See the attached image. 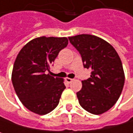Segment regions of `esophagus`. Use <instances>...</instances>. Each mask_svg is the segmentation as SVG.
<instances>
[{"label": "esophagus", "instance_id": "esophagus-1", "mask_svg": "<svg viewBox=\"0 0 133 133\" xmlns=\"http://www.w3.org/2000/svg\"><path fill=\"white\" fill-rule=\"evenodd\" d=\"M65 81L67 82L68 83H71L73 81V79H70V78H66V79H65Z\"/></svg>", "mask_w": 133, "mask_h": 133}]
</instances>
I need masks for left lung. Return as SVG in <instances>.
Masks as SVG:
<instances>
[{
	"instance_id": "8db88e82",
	"label": "left lung",
	"mask_w": 133,
	"mask_h": 133,
	"mask_svg": "<svg viewBox=\"0 0 133 133\" xmlns=\"http://www.w3.org/2000/svg\"><path fill=\"white\" fill-rule=\"evenodd\" d=\"M69 39L80 54L84 68L92 70L76 93L79 104L91 114H103L115 105L124 87L121 59L110 43L96 36L81 34Z\"/></svg>"
}]
</instances>
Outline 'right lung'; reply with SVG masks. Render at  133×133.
I'll list each match as a JSON object with an SVG mask.
<instances>
[{"instance_id":"obj_1","label":"right lung","mask_w":133,"mask_h":133,"mask_svg":"<svg viewBox=\"0 0 133 133\" xmlns=\"http://www.w3.org/2000/svg\"><path fill=\"white\" fill-rule=\"evenodd\" d=\"M68 43L66 37L41 36L29 41L19 51L11 81L20 101L32 112L43 115L57 106L65 89L64 80L46 73L50 72L51 64Z\"/></svg>"}]
</instances>
